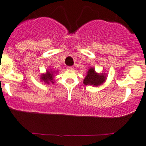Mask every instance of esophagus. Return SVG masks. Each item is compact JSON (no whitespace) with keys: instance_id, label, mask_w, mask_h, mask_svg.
Segmentation results:
<instances>
[{"instance_id":"34e87169","label":"esophagus","mask_w":146,"mask_h":146,"mask_svg":"<svg viewBox=\"0 0 146 146\" xmlns=\"http://www.w3.org/2000/svg\"><path fill=\"white\" fill-rule=\"evenodd\" d=\"M73 68H74L73 66H67V69H68V70H73Z\"/></svg>"}]
</instances>
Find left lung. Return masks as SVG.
Listing matches in <instances>:
<instances>
[{
  "mask_svg": "<svg viewBox=\"0 0 146 146\" xmlns=\"http://www.w3.org/2000/svg\"><path fill=\"white\" fill-rule=\"evenodd\" d=\"M106 76L104 74H99L95 72L93 68H90L87 72V75L83 81V83L85 85H92L94 86H99L103 82H105Z\"/></svg>",
  "mask_w": 146,
  "mask_h": 146,
  "instance_id": "left-lung-1",
  "label": "left lung"
}]
</instances>
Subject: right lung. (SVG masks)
Here are the masks:
<instances>
[{"mask_svg": "<svg viewBox=\"0 0 146 146\" xmlns=\"http://www.w3.org/2000/svg\"><path fill=\"white\" fill-rule=\"evenodd\" d=\"M41 80H43L45 83L49 84L50 82L53 83V73L52 71H48L47 70L46 74L42 75L41 76Z\"/></svg>", "mask_w": 146, "mask_h": 146, "instance_id": "1", "label": "right lung"}]
</instances>
